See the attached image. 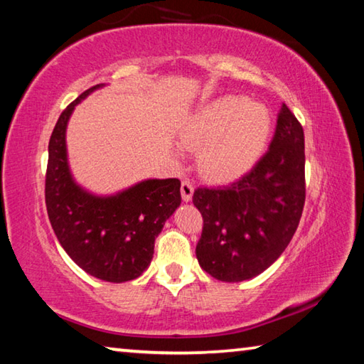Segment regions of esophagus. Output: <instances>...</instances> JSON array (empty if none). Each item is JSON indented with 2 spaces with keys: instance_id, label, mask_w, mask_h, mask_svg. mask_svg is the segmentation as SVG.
Instances as JSON below:
<instances>
[{
  "instance_id": "obj_1",
  "label": "esophagus",
  "mask_w": 364,
  "mask_h": 364,
  "mask_svg": "<svg viewBox=\"0 0 364 364\" xmlns=\"http://www.w3.org/2000/svg\"><path fill=\"white\" fill-rule=\"evenodd\" d=\"M193 193H194L193 183H189L188 180L181 181V197L184 202H189L191 199H193Z\"/></svg>"
}]
</instances>
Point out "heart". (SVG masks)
Masks as SVG:
<instances>
[{
  "instance_id": "obj_1",
  "label": "heart",
  "mask_w": 364,
  "mask_h": 364,
  "mask_svg": "<svg viewBox=\"0 0 364 364\" xmlns=\"http://www.w3.org/2000/svg\"><path fill=\"white\" fill-rule=\"evenodd\" d=\"M271 130L268 109L242 96L226 95L202 104L180 128V143L200 151L202 173L230 181L247 171L260 156Z\"/></svg>"
}]
</instances>
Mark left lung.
<instances>
[{"label":"left lung","mask_w":364,"mask_h":364,"mask_svg":"<svg viewBox=\"0 0 364 364\" xmlns=\"http://www.w3.org/2000/svg\"><path fill=\"white\" fill-rule=\"evenodd\" d=\"M204 218L196 245L202 269L215 279L254 278L291 242L305 204L304 128L282 104L269 149L250 171L228 186L197 188Z\"/></svg>","instance_id":"1"}]
</instances>
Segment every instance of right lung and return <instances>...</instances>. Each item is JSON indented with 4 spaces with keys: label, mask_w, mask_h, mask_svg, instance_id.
Here are the masks:
<instances>
[{
    "label": "right lung",
    "mask_w": 364,
    "mask_h": 364,
    "mask_svg": "<svg viewBox=\"0 0 364 364\" xmlns=\"http://www.w3.org/2000/svg\"><path fill=\"white\" fill-rule=\"evenodd\" d=\"M102 85L86 90L60 114L48 146L45 200L58 241L86 273L107 282L136 279L149 267L154 242L181 204L176 178L146 180L115 196L97 197L73 181L65 128L73 107Z\"/></svg>",
    "instance_id": "add662e5"
}]
</instances>
